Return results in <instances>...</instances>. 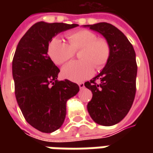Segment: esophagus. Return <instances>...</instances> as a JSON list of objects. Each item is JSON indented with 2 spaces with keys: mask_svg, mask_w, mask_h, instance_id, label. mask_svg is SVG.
Wrapping results in <instances>:
<instances>
[{
  "mask_svg": "<svg viewBox=\"0 0 153 153\" xmlns=\"http://www.w3.org/2000/svg\"><path fill=\"white\" fill-rule=\"evenodd\" d=\"M79 86L80 89H83V88H84V83H79Z\"/></svg>",
  "mask_w": 153,
  "mask_h": 153,
  "instance_id": "esophagus-1",
  "label": "esophagus"
}]
</instances>
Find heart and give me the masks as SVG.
<instances>
[{
    "label": "heart",
    "mask_w": 153,
    "mask_h": 153,
    "mask_svg": "<svg viewBox=\"0 0 153 153\" xmlns=\"http://www.w3.org/2000/svg\"><path fill=\"white\" fill-rule=\"evenodd\" d=\"M68 44L58 38H53L48 44L47 53L56 65H63L79 52L78 61L67 64L62 69L65 78L74 82L89 79L93 74V65L97 70L105 66L111 55V47L105 38L97 37L88 29H79L66 34Z\"/></svg>",
    "instance_id": "1"
}]
</instances>
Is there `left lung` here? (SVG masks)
Masks as SVG:
<instances>
[{
    "mask_svg": "<svg viewBox=\"0 0 153 153\" xmlns=\"http://www.w3.org/2000/svg\"><path fill=\"white\" fill-rule=\"evenodd\" d=\"M84 26L103 35L111 47L109 60L102 72L84 83L93 93L88 111L97 124L114 125L125 118L134 100L138 70L134 49L125 35L111 24Z\"/></svg>",
    "mask_w": 153,
    "mask_h": 153,
    "instance_id": "1",
    "label": "left lung"
}]
</instances>
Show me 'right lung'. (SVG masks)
<instances>
[{"label":"right lung","mask_w":153,"mask_h":153,"mask_svg":"<svg viewBox=\"0 0 153 153\" xmlns=\"http://www.w3.org/2000/svg\"><path fill=\"white\" fill-rule=\"evenodd\" d=\"M77 26L38 22L23 36L15 51L12 62L15 97L26 121L42 133L61 127L66 102L79 91L77 83L57 80L60 70L47 56L52 38Z\"/></svg>","instance_id":"1"}]
</instances>
